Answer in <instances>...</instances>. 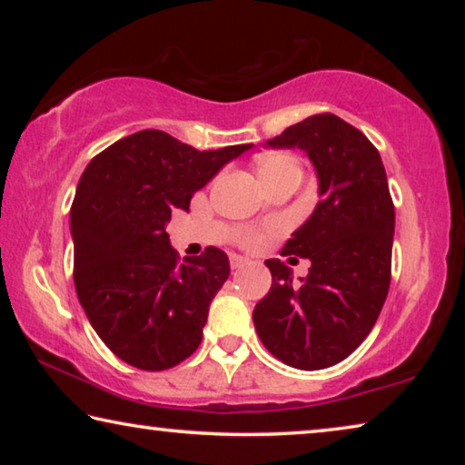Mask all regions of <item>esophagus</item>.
I'll use <instances>...</instances> for the list:
<instances>
[{
    "instance_id": "obj_1",
    "label": "esophagus",
    "mask_w": 465,
    "mask_h": 465,
    "mask_svg": "<svg viewBox=\"0 0 465 465\" xmlns=\"http://www.w3.org/2000/svg\"><path fill=\"white\" fill-rule=\"evenodd\" d=\"M246 262H248V258H243V256H240V254H232V256H230L232 269H240V266H243Z\"/></svg>"
}]
</instances>
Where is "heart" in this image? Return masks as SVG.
Here are the masks:
<instances>
[{
	"mask_svg": "<svg viewBox=\"0 0 465 465\" xmlns=\"http://www.w3.org/2000/svg\"><path fill=\"white\" fill-rule=\"evenodd\" d=\"M281 168H299L297 166V160L293 155L289 153H272V155H266L258 163V172L264 174V172H274V170H281ZM266 233L264 230H252V227H246V230L240 232V242L243 246H258V243H262L266 240Z\"/></svg>",
	"mask_w": 465,
	"mask_h": 465,
	"instance_id": "obj_1",
	"label": "heart"
}]
</instances>
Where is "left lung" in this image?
<instances>
[{"label": "left lung", "instance_id": "8db88e82", "mask_svg": "<svg viewBox=\"0 0 465 465\" xmlns=\"http://www.w3.org/2000/svg\"><path fill=\"white\" fill-rule=\"evenodd\" d=\"M266 145L308 153L320 201L281 250L308 258V277L295 285L285 262L266 261L272 285L252 320L274 357L316 371L341 363L365 341L388 297L396 223L388 176L371 141L330 113L291 124Z\"/></svg>", "mask_w": 465, "mask_h": 465}]
</instances>
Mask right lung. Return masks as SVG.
<instances>
[{"instance_id":"1","label":"right lung","mask_w":465,"mask_h":465,"mask_svg":"<svg viewBox=\"0 0 465 465\" xmlns=\"http://www.w3.org/2000/svg\"><path fill=\"white\" fill-rule=\"evenodd\" d=\"M250 147L199 152L145 129L85 166L72 204L74 282L92 328L124 363L163 371L199 349L230 261L215 246L180 261L166 223Z\"/></svg>"}]
</instances>
